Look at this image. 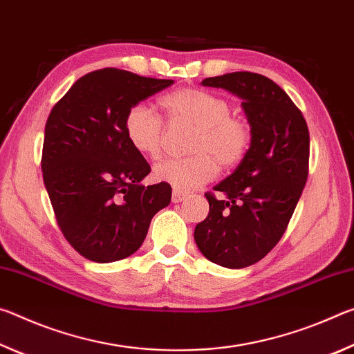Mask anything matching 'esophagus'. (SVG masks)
Masks as SVG:
<instances>
[{
  "label": "esophagus",
  "instance_id": "34e87169",
  "mask_svg": "<svg viewBox=\"0 0 354 354\" xmlns=\"http://www.w3.org/2000/svg\"><path fill=\"white\" fill-rule=\"evenodd\" d=\"M185 198H187V195L183 194V192L173 190V194H171V201H173V203H181V201H184Z\"/></svg>",
  "mask_w": 354,
  "mask_h": 354
}]
</instances>
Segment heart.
I'll return each mask as SVG.
<instances>
[{"mask_svg":"<svg viewBox=\"0 0 354 354\" xmlns=\"http://www.w3.org/2000/svg\"><path fill=\"white\" fill-rule=\"evenodd\" d=\"M162 106L171 122L187 123L196 128V133L190 143L194 156L156 164V181L179 192H192L217 176L218 164L234 167L247 156L251 129L245 120L231 115L225 98L200 88H181L164 97ZM124 131L131 145L140 154L156 159L162 153L164 123L153 107H131L124 118Z\"/></svg>","mask_w":354,"mask_h":354,"instance_id":"b5f03b06","label":"heart"}]
</instances>
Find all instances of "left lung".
Listing matches in <instances>:
<instances>
[{"label":"left lung","mask_w":354,"mask_h":354,"mask_svg":"<svg viewBox=\"0 0 354 354\" xmlns=\"http://www.w3.org/2000/svg\"><path fill=\"white\" fill-rule=\"evenodd\" d=\"M242 100L251 143L232 175L215 185L207 217L195 226L196 247L226 268L253 266L283 237L309 169V129L301 111L268 77L234 71L206 77Z\"/></svg>","instance_id":"8db88e82"}]
</instances>
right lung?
<instances>
[{"instance_id": "add662e5", "label": "right lung", "mask_w": 354, "mask_h": 354, "mask_svg": "<svg viewBox=\"0 0 354 354\" xmlns=\"http://www.w3.org/2000/svg\"><path fill=\"white\" fill-rule=\"evenodd\" d=\"M127 70L103 68L77 80L45 124L41 171L62 234L88 261L131 256L154 214L170 205L165 183L143 185L151 169L131 145V107L171 86Z\"/></svg>"}]
</instances>
